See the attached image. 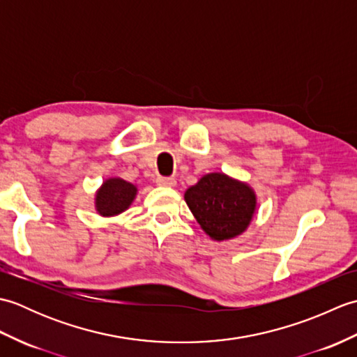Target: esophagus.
Wrapping results in <instances>:
<instances>
[{
    "instance_id": "1",
    "label": "esophagus",
    "mask_w": 357,
    "mask_h": 357,
    "mask_svg": "<svg viewBox=\"0 0 357 357\" xmlns=\"http://www.w3.org/2000/svg\"><path fill=\"white\" fill-rule=\"evenodd\" d=\"M156 184L162 185V187H174V185H176V179L169 178V176H158Z\"/></svg>"
}]
</instances>
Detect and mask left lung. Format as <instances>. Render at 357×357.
Listing matches in <instances>:
<instances>
[{
    "instance_id": "left-lung-1",
    "label": "left lung",
    "mask_w": 357,
    "mask_h": 357,
    "mask_svg": "<svg viewBox=\"0 0 357 357\" xmlns=\"http://www.w3.org/2000/svg\"><path fill=\"white\" fill-rule=\"evenodd\" d=\"M184 198L201 229L215 241L239 236L256 211L253 188L224 173L204 174Z\"/></svg>"
}]
</instances>
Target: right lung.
Listing matches in <instances>:
<instances>
[{
	"instance_id": "obj_1",
	"label": "right lung",
	"mask_w": 357,
	"mask_h": 357,
	"mask_svg": "<svg viewBox=\"0 0 357 357\" xmlns=\"http://www.w3.org/2000/svg\"><path fill=\"white\" fill-rule=\"evenodd\" d=\"M138 188L121 178H110L104 181L96 192L95 207L101 216H116L132 206Z\"/></svg>"
}]
</instances>
